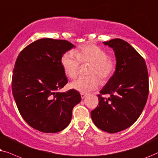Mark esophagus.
I'll use <instances>...</instances> for the list:
<instances>
[{"mask_svg":"<svg viewBox=\"0 0 158 158\" xmlns=\"http://www.w3.org/2000/svg\"><path fill=\"white\" fill-rule=\"evenodd\" d=\"M80 94H81V97L82 99H84L86 96H87V93H84V92H81Z\"/></svg>","mask_w":158,"mask_h":158,"instance_id":"esophagus-1","label":"esophagus"}]
</instances>
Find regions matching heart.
Listing matches in <instances>:
<instances>
[{"mask_svg": "<svg viewBox=\"0 0 158 158\" xmlns=\"http://www.w3.org/2000/svg\"><path fill=\"white\" fill-rule=\"evenodd\" d=\"M61 66L64 73L70 79H75L79 72V64L89 63V74L71 83L70 87L77 91L87 92L95 89L100 85V79L106 81L115 70V60L108 56L106 50L94 44L81 45L73 52H68L61 58Z\"/></svg>", "mask_w": 158, "mask_h": 158, "instance_id": "heart-1", "label": "heart"}]
</instances>
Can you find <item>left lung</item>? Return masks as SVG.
Instances as JSON below:
<instances>
[{
  "mask_svg": "<svg viewBox=\"0 0 158 158\" xmlns=\"http://www.w3.org/2000/svg\"><path fill=\"white\" fill-rule=\"evenodd\" d=\"M103 43L114 50L116 68L100 91L91 117L100 129L116 133L131 127L142 113L149 94L148 71L144 58L127 42L116 38Z\"/></svg>",
  "mask_w": 158,
  "mask_h": 158,
  "instance_id": "obj_1",
  "label": "left lung"
}]
</instances>
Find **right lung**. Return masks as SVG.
I'll return each instance as SVG.
<instances>
[{"mask_svg": "<svg viewBox=\"0 0 158 158\" xmlns=\"http://www.w3.org/2000/svg\"><path fill=\"white\" fill-rule=\"evenodd\" d=\"M72 48L64 40L40 39L24 48L16 58L12 93L24 121L40 131L64 130L70 123L73 107L81 100L75 89L57 92L68 83L60 61Z\"/></svg>", "mask_w": 158, "mask_h": 158, "instance_id": "add662e5", "label": "right lung"}]
</instances>
